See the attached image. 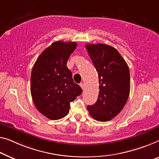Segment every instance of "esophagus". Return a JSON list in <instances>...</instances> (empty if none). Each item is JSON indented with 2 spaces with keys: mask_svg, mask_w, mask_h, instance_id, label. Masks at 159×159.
<instances>
[{
  "mask_svg": "<svg viewBox=\"0 0 159 159\" xmlns=\"http://www.w3.org/2000/svg\"><path fill=\"white\" fill-rule=\"evenodd\" d=\"M80 86L81 87V89L84 90V88H85V84H84V83H80Z\"/></svg>",
  "mask_w": 159,
  "mask_h": 159,
  "instance_id": "1",
  "label": "esophagus"
}]
</instances>
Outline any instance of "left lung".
Masks as SVG:
<instances>
[{"instance_id":"left-lung-1","label":"left lung","mask_w":159,"mask_h":159,"mask_svg":"<svg viewBox=\"0 0 159 159\" xmlns=\"http://www.w3.org/2000/svg\"><path fill=\"white\" fill-rule=\"evenodd\" d=\"M86 48L98 74L97 101L88 106L90 115L98 121H108L119 113L130 93V73L126 62L113 47L86 44Z\"/></svg>"}]
</instances>
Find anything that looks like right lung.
<instances>
[{
  "label": "right lung",
  "mask_w": 159,
  "mask_h": 159,
  "mask_svg": "<svg viewBox=\"0 0 159 159\" xmlns=\"http://www.w3.org/2000/svg\"><path fill=\"white\" fill-rule=\"evenodd\" d=\"M76 46L75 42H54L43 51L33 67V101L38 111L51 120L65 117L69 112L70 103L82 93L66 66Z\"/></svg>",
  "instance_id": "1"
}]
</instances>
